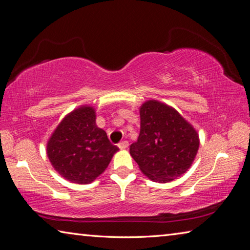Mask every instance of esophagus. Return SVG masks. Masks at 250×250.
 Here are the masks:
<instances>
[{
    "mask_svg": "<svg viewBox=\"0 0 250 250\" xmlns=\"http://www.w3.org/2000/svg\"><path fill=\"white\" fill-rule=\"evenodd\" d=\"M128 146H129V142L126 141V140H124V141L119 142V144H118V146H119V148H120L121 150L126 149V148H128Z\"/></svg>",
    "mask_w": 250,
    "mask_h": 250,
    "instance_id": "esophagus-1",
    "label": "esophagus"
}]
</instances>
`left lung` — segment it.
Returning <instances> with one entry per match:
<instances>
[{
  "mask_svg": "<svg viewBox=\"0 0 250 250\" xmlns=\"http://www.w3.org/2000/svg\"><path fill=\"white\" fill-rule=\"evenodd\" d=\"M199 148L193 126L171 106L150 100L140 108V133L130 154L142 172L156 182H169L185 173Z\"/></svg>",
  "mask_w": 250,
  "mask_h": 250,
  "instance_id": "obj_1",
  "label": "left lung"
}]
</instances>
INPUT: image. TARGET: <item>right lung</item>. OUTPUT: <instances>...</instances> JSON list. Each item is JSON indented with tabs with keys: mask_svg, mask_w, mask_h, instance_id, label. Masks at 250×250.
I'll return each mask as SVG.
<instances>
[{
	"mask_svg": "<svg viewBox=\"0 0 250 250\" xmlns=\"http://www.w3.org/2000/svg\"><path fill=\"white\" fill-rule=\"evenodd\" d=\"M46 150L51 164L63 178L84 185L104 171L119 148L97 126L94 110L84 105L63 119Z\"/></svg>",
	"mask_w": 250,
	"mask_h": 250,
	"instance_id": "obj_1",
	"label": "right lung"
}]
</instances>
